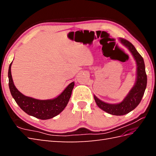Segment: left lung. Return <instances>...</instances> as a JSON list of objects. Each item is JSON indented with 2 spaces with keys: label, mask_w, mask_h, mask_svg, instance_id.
Returning <instances> with one entry per match:
<instances>
[{
  "label": "left lung",
  "mask_w": 156,
  "mask_h": 156,
  "mask_svg": "<svg viewBox=\"0 0 156 156\" xmlns=\"http://www.w3.org/2000/svg\"><path fill=\"white\" fill-rule=\"evenodd\" d=\"M122 45L127 47L133 55L137 64V78L135 85L122 102L117 104H109L94 96L96 103L102 110L113 115H124L133 111L140 104L147 86V75L145 72L144 58L139 54L134 45L125 39L119 38Z\"/></svg>",
  "instance_id": "8db88e82"
}]
</instances>
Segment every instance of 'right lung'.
Instances as JSON below:
<instances>
[{"mask_svg":"<svg viewBox=\"0 0 156 156\" xmlns=\"http://www.w3.org/2000/svg\"><path fill=\"white\" fill-rule=\"evenodd\" d=\"M11 64L9 66L8 76L9 86L11 93L19 107L29 115L41 120H46L55 117L64 110L70 98L74 82L69 84L58 97L49 100H38L26 97L20 92L13 83L11 75Z\"/></svg>","mask_w":156,"mask_h":156,"instance_id":"right-lung-1","label":"right lung"}]
</instances>
